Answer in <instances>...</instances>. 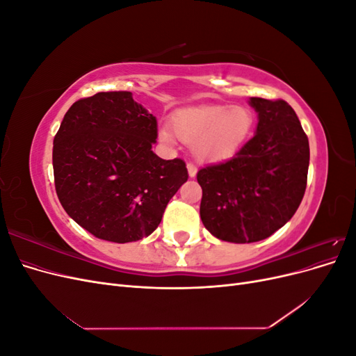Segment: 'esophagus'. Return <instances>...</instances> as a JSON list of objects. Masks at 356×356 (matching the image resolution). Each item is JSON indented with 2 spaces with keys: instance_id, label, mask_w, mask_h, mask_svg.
Wrapping results in <instances>:
<instances>
[{
  "instance_id": "obj_1",
  "label": "esophagus",
  "mask_w": 356,
  "mask_h": 356,
  "mask_svg": "<svg viewBox=\"0 0 356 356\" xmlns=\"http://www.w3.org/2000/svg\"><path fill=\"white\" fill-rule=\"evenodd\" d=\"M187 169H188V175L193 178V177H196V174H197V168H196V165L195 163H190L187 165Z\"/></svg>"
}]
</instances>
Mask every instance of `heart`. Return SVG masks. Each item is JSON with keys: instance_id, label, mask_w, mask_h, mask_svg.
<instances>
[{"instance_id": "heart-1", "label": "heart", "mask_w": 356, "mask_h": 356, "mask_svg": "<svg viewBox=\"0 0 356 356\" xmlns=\"http://www.w3.org/2000/svg\"><path fill=\"white\" fill-rule=\"evenodd\" d=\"M254 115L246 106H207L175 115L172 129L186 144L195 145L199 157L220 160L234 154L250 136ZM160 136L170 143L172 134L161 129Z\"/></svg>"}]
</instances>
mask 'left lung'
<instances>
[{
	"instance_id": "1",
	"label": "left lung",
	"mask_w": 356,
	"mask_h": 356,
	"mask_svg": "<svg viewBox=\"0 0 356 356\" xmlns=\"http://www.w3.org/2000/svg\"><path fill=\"white\" fill-rule=\"evenodd\" d=\"M254 136L232 159L199 169L200 218L215 238L263 241L285 225L307 186L309 139L284 99L251 98Z\"/></svg>"
}]
</instances>
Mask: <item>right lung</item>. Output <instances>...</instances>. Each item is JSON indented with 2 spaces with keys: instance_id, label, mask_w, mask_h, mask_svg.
I'll list each match as a JSON object with an SVG mask.
<instances>
[{
  "instance_id": "add662e5",
  "label": "right lung",
  "mask_w": 356,
  "mask_h": 356,
  "mask_svg": "<svg viewBox=\"0 0 356 356\" xmlns=\"http://www.w3.org/2000/svg\"><path fill=\"white\" fill-rule=\"evenodd\" d=\"M157 120L132 93L99 92L71 105L53 139L59 202L95 238L115 243L152 234L188 179L182 159L153 153Z\"/></svg>"
}]
</instances>
